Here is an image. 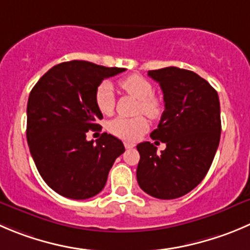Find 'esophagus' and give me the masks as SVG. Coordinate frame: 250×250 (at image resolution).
<instances>
[{
	"instance_id": "esophagus-1",
	"label": "esophagus",
	"mask_w": 250,
	"mask_h": 250,
	"mask_svg": "<svg viewBox=\"0 0 250 250\" xmlns=\"http://www.w3.org/2000/svg\"><path fill=\"white\" fill-rule=\"evenodd\" d=\"M124 146H125V148L126 149H131V148H134L135 145L131 144V142H125V144H124Z\"/></svg>"
}]
</instances>
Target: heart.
I'll use <instances>...</instances> for the list:
<instances>
[{
  "label": "heart",
  "mask_w": 250,
  "mask_h": 250,
  "mask_svg": "<svg viewBox=\"0 0 250 250\" xmlns=\"http://www.w3.org/2000/svg\"><path fill=\"white\" fill-rule=\"evenodd\" d=\"M121 89L130 96L139 99L137 113H144L149 119H158L162 114V101L153 94V85L148 80L140 75H130L120 81ZM94 103L98 110L104 115H109L115 105L113 85L109 82H102L94 93ZM148 123L142 115L135 118L113 119L108 124V130L116 137L126 141H136L147 130Z\"/></svg>",
  "instance_id": "heart-1"
}]
</instances>
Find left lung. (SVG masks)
Instances as JSON below:
<instances>
[{
    "mask_svg": "<svg viewBox=\"0 0 250 250\" xmlns=\"http://www.w3.org/2000/svg\"><path fill=\"white\" fill-rule=\"evenodd\" d=\"M148 76L159 83L165 99L151 139L165 142L166 149L158 154L151 142L137 145V183L153 198L170 200L198 187L210 169L220 144V101L210 83L192 71L170 66Z\"/></svg>",
    "mask_w": 250,
    "mask_h": 250,
    "instance_id": "obj_1",
    "label": "left lung"
}]
</instances>
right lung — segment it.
<instances>
[{
  "mask_svg": "<svg viewBox=\"0 0 250 250\" xmlns=\"http://www.w3.org/2000/svg\"><path fill=\"white\" fill-rule=\"evenodd\" d=\"M125 71L88 61L50 68L33 87L27 106V141L44 182L65 198L84 200L99 194L123 142L110 134L87 141L101 127L103 114L94 103L102 81Z\"/></svg>",
  "mask_w": 250,
  "mask_h": 250,
  "instance_id": "obj_1",
  "label": "right lung"
}]
</instances>
